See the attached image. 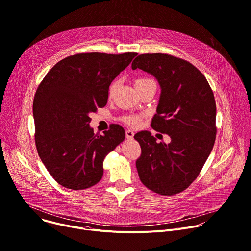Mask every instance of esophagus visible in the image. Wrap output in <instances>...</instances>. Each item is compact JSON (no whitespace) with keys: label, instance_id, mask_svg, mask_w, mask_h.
<instances>
[{"label":"esophagus","instance_id":"esophagus-1","mask_svg":"<svg viewBox=\"0 0 251 251\" xmlns=\"http://www.w3.org/2000/svg\"><path fill=\"white\" fill-rule=\"evenodd\" d=\"M125 134H126V138H128V139H132L133 136H134V132L132 130H129V129L126 130Z\"/></svg>","mask_w":251,"mask_h":251}]
</instances>
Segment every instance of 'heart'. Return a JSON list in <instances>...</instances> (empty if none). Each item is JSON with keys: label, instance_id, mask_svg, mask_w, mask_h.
Returning a JSON list of instances; mask_svg holds the SVG:
<instances>
[{"label": "heart", "instance_id": "obj_1", "mask_svg": "<svg viewBox=\"0 0 251 251\" xmlns=\"http://www.w3.org/2000/svg\"><path fill=\"white\" fill-rule=\"evenodd\" d=\"M149 80H150V79L139 78V79H137V80L135 81V85L140 84V83H143V82H146V81H149ZM115 88H116V83H113V84L110 86V88H109V97H112V95H113V93H114V91H115ZM123 121H124L126 124L130 125V126H132V127H137V126H139V124H140V117H139V116H136V115H129V116H125V117L123 118Z\"/></svg>", "mask_w": 251, "mask_h": 251}]
</instances>
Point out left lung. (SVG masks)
I'll return each mask as SVG.
<instances>
[{
	"mask_svg": "<svg viewBox=\"0 0 251 251\" xmlns=\"http://www.w3.org/2000/svg\"><path fill=\"white\" fill-rule=\"evenodd\" d=\"M136 68L157 79L161 94L151 126L171 138L166 144L149 131L134 136L142 151L136 161L139 177L159 195L178 194L195 181L216 140L212 90L197 67L170 54H140L132 62Z\"/></svg>",
	"mask_w": 251,
	"mask_h": 251,
	"instance_id": "obj_1",
	"label": "left lung"
}]
</instances>
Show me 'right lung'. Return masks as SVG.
<instances>
[{
  "instance_id": "obj_1",
  "label": "right lung",
  "mask_w": 251,
  "mask_h": 251,
  "mask_svg": "<svg viewBox=\"0 0 251 251\" xmlns=\"http://www.w3.org/2000/svg\"><path fill=\"white\" fill-rule=\"evenodd\" d=\"M136 55H70L58 61L39 85L32 105L35 146L59 185L77 191L101 180L103 161L124 140L125 131L113 125L103 135L94 134L89 115L106 105L111 82Z\"/></svg>"
}]
</instances>
